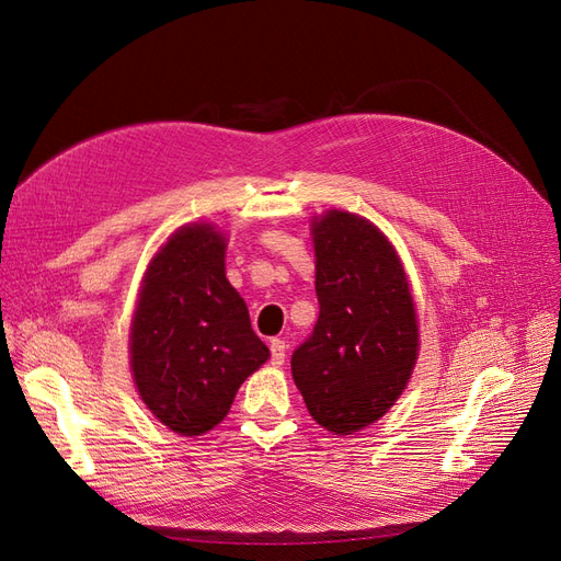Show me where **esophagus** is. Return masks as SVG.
Wrapping results in <instances>:
<instances>
[{"instance_id":"1","label":"esophagus","mask_w":561,"mask_h":561,"mask_svg":"<svg viewBox=\"0 0 561 561\" xmlns=\"http://www.w3.org/2000/svg\"><path fill=\"white\" fill-rule=\"evenodd\" d=\"M270 358L275 365H282L286 358V342L284 340H270Z\"/></svg>"}]
</instances>
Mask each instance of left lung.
Returning a JSON list of instances; mask_svg holds the SVG:
<instances>
[{
    "mask_svg": "<svg viewBox=\"0 0 561 561\" xmlns=\"http://www.w3.org/2000/svg\"><path fill=\"white\" fill-rule=\"evenodd\" d=\"M319 321L291 356L312 419L351 434L396 404L419 356L416 309L396 249L375 224L314 219Z\"/></svg>",
    "mask_w": 561,
    "mask_h": 561,
    "instance_id": "1",
    "label": "left lung"
}]
</instances>
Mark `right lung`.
I'll return each mask as SVG.
<instances>
[{"mask_svg":"<svg viewBox=\"0 0 561 561\" xmlns=\"http://www.w3.org/2000/svg\"><path fill=\"white\" fill-rule=\"evenodd\" d=\"M226 240L184 226L145 273L131 323V369L142 402L184 437L224 421L240 383L270 356L226 279Z\"/></svg>","mask_w":561,"mask_h":561,"instance_id":"add662e5","label":"right lung"}]
</instances>
